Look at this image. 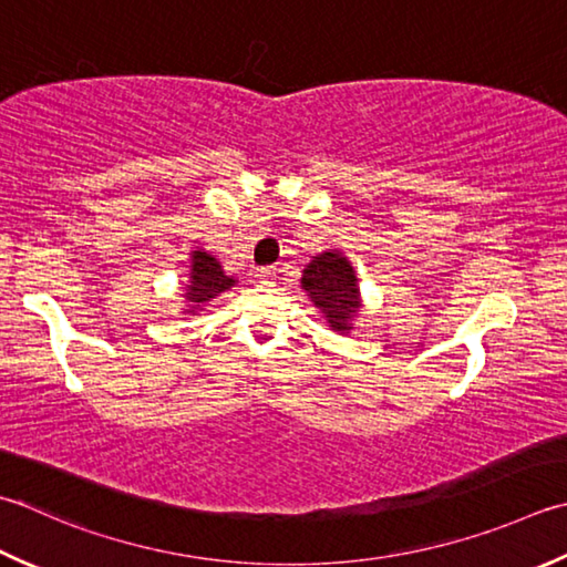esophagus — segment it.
<instances>
[{"label": "esophagus", "instance_id": "obj_1", "mask_svg": "<svg viewBox=\"0 0 567 567\" xmlns=\"http://www.w3.org/2000/svg\"><path fill=\"white\" fill-rule=\"evenodd\" d=\"M258 277H260L262 285H272L275 277H277V270H275V268H262V270L258 272Z\"/></svg>", "mask_w": 567, "mask_h": 567}]
</instances>
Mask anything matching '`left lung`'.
Listing matches in <instances>:
<instances>
[{
	"instance_id": "left-lung-1",
	"label": "left lung",
	"mask_w": 567,
	"mask_h": 567,
	"mask_svg": "<svg viewBox=\"0 0 567 567\" xmlns=\"http://www.w3.org/2000/svg\"><path fill=\"white\" fill-rule=\"evenodd\" d=\"M302 290L315 307L321 309L331 329L339 334H349L353 329V317L361 309V297L357 270L339 250L315 255V260L302 272Z\"/></svg>"
}]
</instances>
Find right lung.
I'll list each match as a JSON object with an SVG mask.
<instances>
[{"label":"right lung","instance_id":"add662e5","mask_svg":"<svg viewBox=\"0 0 567 567\" xmlns=\"http://www.w3.org/2000/svg\"><path fill=\"white\" fill-rule=\"evenodd\" d=\"M236 285L233 277H228L220 268V262L208 255L206 250H194L192 252V272H188V285H186V302H188V315H196L210 299L218 297L220 292L230 290Z\"/></svg>","mask_w":567,"mask_h":567}]
</instances>
